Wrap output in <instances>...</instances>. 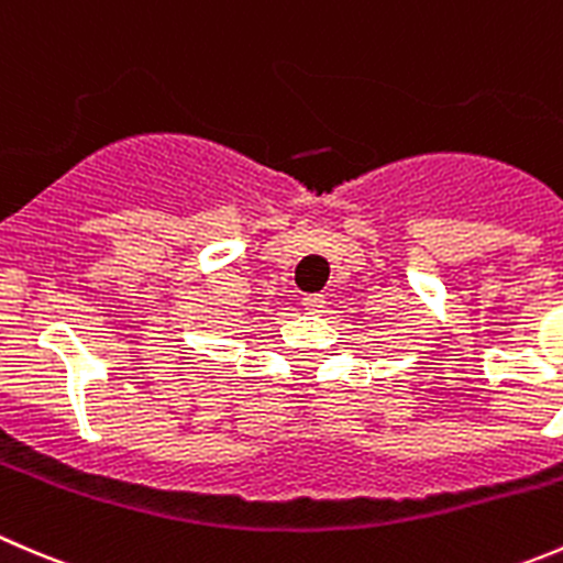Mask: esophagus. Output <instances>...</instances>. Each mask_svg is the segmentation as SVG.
<instances>
[{
  "label": "esophagus",
  "mask_w": 563,
  "mask_h": 563,
  "mask_svg": "<svg viewBox=\"0 0 563 563\" xmlns=\"http://www.w3.org/2000/svg\"><path fill=\"white\" fill-rule=\"evenodd\" d=\"M322 306H325V298H322V295H306L303 298V309L311 311V314L322 311Z\"/></svg>",
  "instance_id": "esophagus-1"
}]
</instances>
